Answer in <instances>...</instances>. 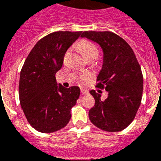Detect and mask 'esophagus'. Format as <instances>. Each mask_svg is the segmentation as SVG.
<instances>
[{"label": "esophagus", "instance_id": "1", "mask_svg": "<svg viewBox=\"0 0 161 161\" xmlns=\"http://www.w3.org/2000/svg\"><path fill=\"white\" fill-rule=\"evenodd\" d=\"M81 93H82V94H87V93H88V90L86 88H81Z\"/></svg>", "mask_w": 161, "mask_h": 161}]
</instances>
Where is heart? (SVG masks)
Returning a JSON list of instances; mask_svg holds the SVG:
<instances>
[{"mask_svg":"<svg viewBox=\"0 0 161 161\" xmlns=\"http://www.w3.org/2000/svg\"><path fill=\"white\" fill-rule=\"evenodd\" d=\"M78 48L85 59L88 58H90V57L96 58V56L98 55V49H97L96 46L93 42H91L89 41H86V40L82 41L80 43L78 44ZM88 75H83L81 77V79L82 80H86V79H88Z\"/></svg>","mask_w":161,"mask_h":161,"instance_id":"b5f03b06","label":"heart"}]
</instances>
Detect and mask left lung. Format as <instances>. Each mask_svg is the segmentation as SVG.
Returning a JSON list of instances; mask_svg holds the SVG:
<instances>
[{"label":"left lung","instance_id":"8db88e82","mask_svg":"<svg viewBox=\"0 0 161 161\" xmlns=\"http://www.w3.org/2000/svg\"><path fill=\"white\" fill-rule=\"evenodd\" d=\"M81 36L97 42L103 53L97 77L98 90L90 91L95 104L88 112L89 119L104 131H121L134 120L141 103V68L131 47L112 31H83ZM103 88L108 93L104 101L101 98Z\"/></svg>","mask_w":161,"mask_h":161}]
</instances>
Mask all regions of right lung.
<instances>
[{
	"label": "right lung",
	"instance_id": "1",
	"mask_svg": "<svg viewBox=\"0 0 161 161\" xmlns=\"http://www.w3.org/2000/svg\"><path fill=\"white\" fill-rule=\"evenodd\" d=\"M82 31H55L39 40L21 68L19 98L28 123L42 133L63 129L71 119V108L80 95V88H64L57 83L66 52Z\"/></svg>",
	"mask_w": 161,
	"mask_h": 161
}]
</instances>
